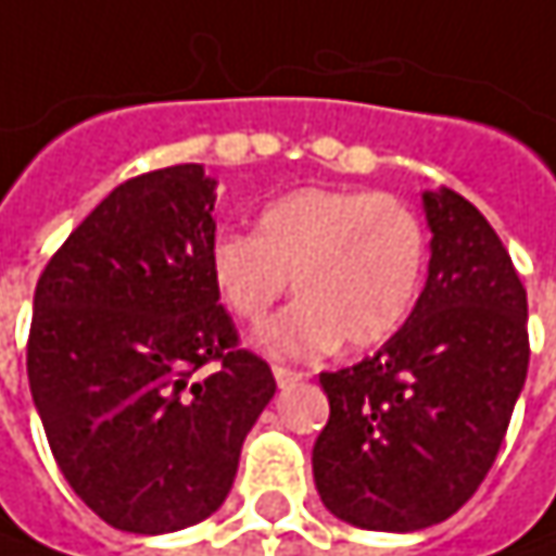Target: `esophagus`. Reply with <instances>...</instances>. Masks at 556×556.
<instances>
[{
  "mask_svg": "<svg viewBox=\"0 0 556 556\" xmlns=\"http://www.w3.org/2000/svg\"><path fill=\"white\" fill-rule=\"evenodd\" d=\"M303 374L300 370H291V367H275V382H278V389H291V386H298Z\"/></svg>",
  "mask_w": 556,
  "mask_h": 556,
  "instance_id": "obj_1",
  "label": "esophagus"
}]
</instances>
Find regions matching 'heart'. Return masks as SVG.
<instances>
[{
    "instance_id": "1",
    "label": "heart",
    "mask_w": 556,
    "mask_h": 556,
    "mask_svg": "<svg viewBox=\"0 0 556 556\" xmlns=\"http://www.w3.org/2000/svg\"><path fill=\"white\" fill-rule=\"evenodd\" d=\"M208 271L243 323H258L294 278L298 303L256 332L271 357L309 361L338 341L364 351L395 336L415 309L427 230L399 195L303 186L262 208L256 233L220 230Z\"/></svg>"
}]
</instances>
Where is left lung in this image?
Instances as JSON below:
<instances>
[{"instance_id":"left-lung-1","label":"left lung","mask_w":556,"mask_h":556,"mask_svg":"<svg viewBox=\"0 0 556 556\" xmlns=\"http://www.w3.org/2000/svg\"><path fill=\"white\" fill-rule=\"evenodd\" d=\"M427 285L405 326L361 364L323 374L313 446L326 509L370 532L450 519L491 471L529 374V300L488 218L424 192Z\"/></svg>"}]
</instances>
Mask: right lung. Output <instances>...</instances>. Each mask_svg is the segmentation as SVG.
I'll return each instance as SVG.
<instances>
[{
	"instance_id": "add662e5",
	"label": "right lung",
	"mask_w": 556,
	"mask_h": 556,
	"mask_svg": "<svg viewBox=\"0 0 556 556\" xmlns=\"http://www.w3.org/2000/svg\"><path fill=\"white\" fill-rule=\"evenodd\" d=\"M215 179L177 164L119 182L47 262L27 379L68 488L119 532L208 519L275 377L243 351L208 271Z\"/></svg>"
}]
</instances>
